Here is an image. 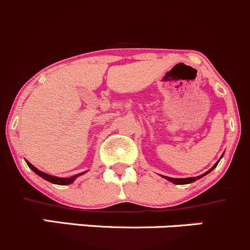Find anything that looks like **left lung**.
Masks as SVG:
<instances>
[{"mask_svg": "<svg viewBox=\"0 0 250 250\" xmlns=\"http://www.w3.org/2000/svg\"><path fill=\"white\" fill-rule=\"evenodd\" d=\"M219 161H220V160H219ZM219 161H218V162L215 163V165L213 166V167H211V169H209L208 172L204 173V174H202V175H200V176H195V178H183V179H178V178H169V176H163V178H166V179H167V180H169L170 183H173V184H178V185H185V184H191V183H193V181L197 180V179H201V178H202V176L206 175V174H208L209 172H211V170H213L214 168H215L216 166H218Z\"/></svg>", "mask_w": 250, "mask_h": 250, "instance_id": "8db88e82", "label": "left lung"}]
</instances>
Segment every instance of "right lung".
I'll list each match as a JSON object with an SVG mask.
<instances>
[{"mask_svg":"<svg viewBox=\"0 0 250 250\" xmlns=\"http://www.w3.org/2000/svg\"><path fill=\"white\" fill-rule=\"evenodd\" d=\"M26 163H27V166H29V167L31 168V169L37 174V175H40V176H41V178H43L44 180L49 181V183L57 184V185H69V184L74 183V180L77 178L78 175H82V174H84V173H80V174H77V175L70 176V178H58V176H53V175H49V174H46V173L41 172V170L37 169L36 167H34V166H32L31 163L27 162V161H26Z\"/></svg>","mask_w":250,"mask_h":250,"instance_id":"add662e5","label":"right lung"}]
</instances>
